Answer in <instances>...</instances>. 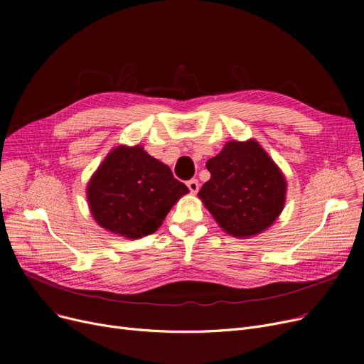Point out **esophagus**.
I'll list each match as a JSON object with an SVG mask.
<instances>
[{"label": "esophagus", "mask_w": 364, "mask_h": 364, "mask_svg": "<svg viewBox=\"0 0 364 364\" xmlns=\"http://www.w3.org/2000/svg\"><path fill=\"white\" fill-rule=\"evenodd\" d=\"M187 187H188V190L190 192H192L193 195H196L198 192H199V187H200V184H199V181L198 180H188L187 181Z\"/></svg>", "instance_id": "esophagus-1"}]
</instances>
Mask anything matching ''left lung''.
<instances>
[{"label": "left lung", "instance_id": "8db88e82", "mask_svg": "<svg viewBox=\"0 0 364 364\" xmlns=\"http://www.w3.org/2000/svg\"><path fill=\"white\" fill-rule=\"evenodd\" d=\"M206 168L211 178L198 196L228 235H259L283 211L284 176L258 141H228Z\"/></svg>", "mask_w": 364, "mask_h": 364}]
</instances>
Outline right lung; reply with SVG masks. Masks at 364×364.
<instances>
[{
	"label": "right lung",
	"instance_id": "obj_1",
	"mask_svg": "<svg viewBox=\"0 0 364 364\" xmlns=\"http://www.w3.org/2000/svg\"><path fill=\"white\" fill-rule=\"evenodd\" d=\"M187 192L169 166L141 146H118L92 174L87 199L94 220L107 232L140 239L155 233Z\"/></svg>",
	"mask_w": 364,
	"mask_h": 364
}]
</instances>
